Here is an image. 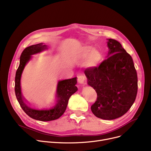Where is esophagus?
<instances>
[{
    "mask_svg": "<svg viewBox=\"0 0 151 151\" xmlns=\"http://www.w3.org/2000/svg\"><path fill=\"white\" fill-rule=\"evenodd\" d=\"M85 76H83V75L78 76V82L80 84L83 85L85 83Z\"/></svg>",
    "mask_w": 151,
    "mask_h": 151,
    "instance_id": "1",
    "label": "esophagus"
}]
</instances>
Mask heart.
Wrapping results in <instances>:
<instances>
[{
	"instance_id": "heart-1",
	"label": "heart",
	"mask_w": 151,
	"mask_h": 151,
	"mask_svg": "<svg viewBox=\"0 0 151 151\" xmlns=\"http://www.w3.org/2000/svg\"><path fill=\"white\" fill-rule=\"evenodd\" d=\"M74 60L84 63L90 68L98 67L104 60L102 53L98 49H93L91 46H85L80 49L74 55Z\"/></svg>"
}]
</instances>
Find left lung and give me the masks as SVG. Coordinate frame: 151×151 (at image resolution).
Returning a JSON list of instances; mask_svg holds the SVG:
<instances>
[{
  "label": "left lung",
  "instance_id": "left-lung-1",
  "mask_svg": "<svg viewBox=\"0 0 151 151\" xmlns=\"http://www.w3.org/2000/svg\"><path fill=\"white\" fill-rule=\"evenodd\" d=\"M107 59L99 67L86 69L88 85L97 94L91 107L97 118L112 120L127 112L134 103L138 91V77L132 57L119 42L107 39Z\"/></svg>",
  "mask_w": 151,
  "mask_h": 151
}]
</instances>
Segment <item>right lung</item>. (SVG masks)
<instances>
[{
  "label": "right lung",
  "instance_id": "add662e5",
  "mask_svg": "<svg viewBox=\"0 0 151 151\" xmlns=\"http://www.w3.org/2000/svg\"><path fill=\"white\" fill-rule=\"evenodd\" d=\"M47 49H48L47 46L43 44L42 42L26 47L20 57L19 66L16 70L15 76V94L21 108L30 118L41 121H49L58 119L65 113L70 97L78 90L76 86L77 77L62 80L58 81L55 93L56 102L51 107L40 109L32 107L26 104L22 94L21 86L23 70L32 60V55L39 54Z\"/></svg>",
  "mask_w": 151,
  "mask_h": 151
}]
</instances>
